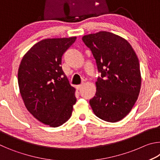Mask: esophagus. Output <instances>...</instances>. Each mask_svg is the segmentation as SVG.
I'll use <instances>...</instances> for the list:
<instances>
[{"mask_svg": "<svg viewBox=\"0 0 160 160\" xmlns=\"http://www.w3.org/2000/svg\"><path fill=\"white\" fill-rule=\"evenodd\" d=\"M82 86H83V85H82H82H77V86H76V89H77V90H80V89H81V88H82Z\"/></svg>", "mask_w": 160, "mask_h": 160, "instance_id": "obj_1", "label": "esophagus"}]
</instances>
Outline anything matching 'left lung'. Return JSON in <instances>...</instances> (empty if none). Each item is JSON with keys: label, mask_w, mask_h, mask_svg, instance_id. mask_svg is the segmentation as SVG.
<instances>
[{"label": "left lung", "mask_w": 160, "mask_h": 160, "mask_svg": "<svg viewBox=\"0 0 160 160\" xmlns=\"http://www.w3.org/2000/svg\"><path fill=\"white\" fill-rule=\"evenodd\" d=\"M82 39L101 72L90 106L97 117L117 122L128 114L139 95L141 73L138 58L126 39L112 32L87 34Z\"/></svg>", "instance_id": "obj_1"}]
</instances>
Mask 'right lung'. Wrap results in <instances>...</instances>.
Wrapping results in <instances>:
<instances>
[{
    "label": "right lung",
    "mask_w": 160,
    "mask_h": 160,
    "mask_svg": "<svg viewBox=\"0 0 160 160\" xmlns=\"http://www.w3.org/2000/svg\"><path fill=\"white\" fill-rule=\"evenodd\" d=\"M76 37L46 39L24 55L18 69V85L28 112L50 127L68 120L76 102L75 89L61 66V58Z\"/></svg>",
    "instance_id": "add662e5"
}]
</instances>
